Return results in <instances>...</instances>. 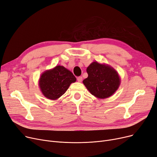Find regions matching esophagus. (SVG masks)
<instances>
[{
    "instance_id": "34e87169",
    "label": "esophagus",
    "mask_w": 157,
    "mask_h": 157,
    "mask_svg": "<svg viewBox=\"0 0 157 157\" xmlns=\"http://www.w3.org/2000/svg\"><path fill=\"white\" fill-rule=\"evenodd\" d=\"M77 80H78V82H81L82 81V77H78L77 78Z\"/></svg>"
}]
</instances>
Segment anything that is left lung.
I'll return each mask as SVG.
<instances>
[{"label": "left lung", "instance_id": "8db88e82", "mask_svg": "<svg viewBox=\"0 0 157 157\" xmlns=\"http://www.w3.org/2000/svg\"><path fill=\"white\" fill-rule=\"evenodd\" d=\"M86 71L88 77L83 80V84L96 98H109L120 85L121 80L117 72L110 66L96 61L89 65Z\"/></svg>", "mask_w": 157, "mask_h": 157}]
</instances>
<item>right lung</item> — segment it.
<instances>
[{"instance_id":"right-lung-1","label":"right lung","mask_w":157,"mask_h":157,"mask_svg":"<svg viewBox=\"0 0 157 157\" xmlns=\"http://www.w3.org/2000/svg\"><path fill=\"white\" fill-rule=\"evenodd\" d=\"M76 81L73 74L63 66L44 71L39 80V86L43 94L48 99L56 100Z\"/></svg>"}]
</instances>
